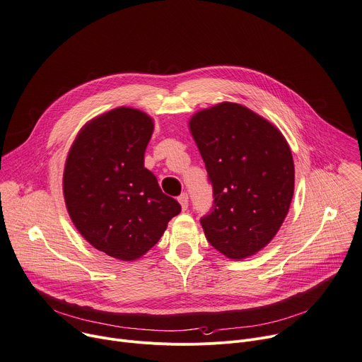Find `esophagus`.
Wrapping results in <instances>:
<instances>
[{
	"label": "esophagus",
	"instance_id": "esophagus-1",
	"mask_svg": "<svg viewBox=\"0 0 362 362\" xmlns=\"http://www.w3.org/2000/svg\"><path fill=\"white\" fill-rule=\"evenodd\" d=\"M178 203L181 204V209H182V211H185L187 209H188V195L184 192V194H181L180 197H178Z\"/></svg>",
	"mask_w": 362,
	"mask_h": 362
}]
</instances>
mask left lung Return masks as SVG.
Masks as SVG:
<instances>
[{"instance_id": "1", "label": "left lung", "mask_w": 362, "mask_h": 362, "mask_svg": "<svg viewBox=\"0 0 362 362\" xmlns=\"http://www.w3.org/2000/svg\"><path fill=\"white\" fill-rule=\"evenodd\" d=\"M188 127L214 192V210L199 220L206 238L231 260L256 255L291 207L295 165L288 141L267 119L233 102L198 110Z\"/></svg>"}]
</instances>
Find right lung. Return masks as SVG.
Returning a JSON list of instances; mask_svg holds the SVG:
<instances>
[{
	"label": "right lung",
	"mask_w": 362,
	"mask_h": 362,
	"mask_svg": "<svg viewBox=\"0 0 362 362\" xmlns=\"http://www.w3.org/2000/svg\"><path fill=\"white\" fill-rule=\"evenodd\" d=\"M152 132L145 112L115 107L80 129L66 158L63 195L74 227L117 260L142 257L181 211L144 167Z\"/></svg>",
	"instance_id": "1"
}]
</instances>
